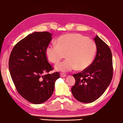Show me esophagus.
Here are the masks:
<instances>
[{"label":"esophagus","instance_id":"esophagus-1","mask_svg":"<svg viewBox=\"0 0 123 123\" xmlns=\"http://www.w3.org/2000/svg\"><path fill=\"white\" fill-rule=\"evenodd\" d=\"M61 77H65V76H66V74H64V73H61Z\"/></svg>","mask_w":123,"mask_h":123}]
</instances>
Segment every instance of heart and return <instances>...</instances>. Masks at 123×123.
<instances>
[{
    "label": "heart",
    "mask_w": 123,
    "mask_h": 123,
    "mask_svg": "<svg viewBox=\"0 0 123 123\" xmlns=\"http://www.w3.org/2000/svg\"><path fill=\"white\" fill-rule=\"evenodd\" d=\"M56 45H49L45 54L49 61L57 64L65 57L64 61L55 66L57 71L62 72L71 71L76 68L83 70L90 65L96 51L95 42L79 34H68L60 36Z\"/></svg>",
    "instance_id": "obj_1"
}]
</instances>
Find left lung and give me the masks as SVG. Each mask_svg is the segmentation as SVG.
I'll list each match as a JSON object with an SVG mask.
<instances>
[{
	"label": "left lung",
	"mask_w": 123,
	"mask_h": 123,
	"mask_svg": "<svg viewBox=\"0 0 123 123\" xmlns=\"http://www.w3.org/2000/svg\"><path fill=\"white\" fill-rule=\"evenodd\" d=\"M97 54L90 65L80 73L73 74L75 85L71 91L74 98L82 103H92L107 88L113 76L112 54L109 47L96 36L94 38Z\"/></svg>",
	"instance_id": "obj_1"
}]
</instances>
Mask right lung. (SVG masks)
Instances as JSON below:
<instances>
[{"mask_svg":"<svg viewBox=\"0 0 123 123\" xmlns=\"http://www.w3.org/2000/svg\"><path fill=\"white\" fill-rule=\"evenodd\" d=\"M51 39L49 32H35L16 44L10 55L9 70L15 88L33 104L47 101L60 77L58 72L49 74L54 68L47 61L45 50Z\"/></svg>","mask_w":123,"mask_h":123,"instance_id":"right-lung-1","label":"right lung"}]
</instances>
